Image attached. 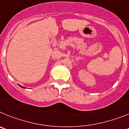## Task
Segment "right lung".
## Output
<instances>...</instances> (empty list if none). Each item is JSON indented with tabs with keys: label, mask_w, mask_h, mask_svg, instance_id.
Masks as SVG:
<instances>
[{
	"label": "right lung",
	"mask_w": 129,
	"mask_h": 129,
	"mask_svg": "<svg viewBox=\"0 0 129 129\" xmlns=\"http://www.w3.org/2000/svg\"><path fill=\"white\" fill-rule=\"evenodd\" d=\"M21 87H22V86H21ZM22 88H24V87H22Z\"/></svg>",
	"instance_id": "add662e5"
}]
</instances>
